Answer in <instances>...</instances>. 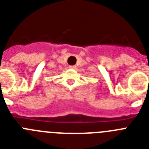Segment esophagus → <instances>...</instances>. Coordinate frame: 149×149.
I'll return each instance as SVG.
<instances>
[{
    "mask_svg": "<svg viewBox=\"0 0 149 149\" xmlns=\"http://www.w3.org/2000/svg\"><path fill=\"white\" fill-rule=\"evenodd\" d=\"M69 68H72V69H75L76 65H70V66H69Z\"/></svg>",
    "mask_w": 149,
    "mask_h": 149,
    "instance_id": "esophagus-1",
    "label": "esophagus"
}]
</instances>
